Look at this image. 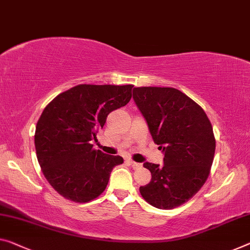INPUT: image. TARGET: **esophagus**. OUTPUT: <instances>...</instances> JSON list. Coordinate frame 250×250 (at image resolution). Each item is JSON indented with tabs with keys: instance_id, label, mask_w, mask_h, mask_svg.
Listing matches in <instances>:
<instances>
[{
	"instance_id": "obj_1",
	"label": "esophagus",
	"mask_w": 250,
	"mask_h": 250,
	"mask_svg": "<svg viewBox=\"0 0 250 250\" xmlns=\"http://www.w3.org/2000/svg\"><path fill=\"white\" fill-rule=\"evenodd\" d=\"M127 162H128L129 165H132V167L134 168V170H137V168H141L142 167V164L141 163L134 162V161H132V160H128Z\"/></svg>"
}]
</instances>
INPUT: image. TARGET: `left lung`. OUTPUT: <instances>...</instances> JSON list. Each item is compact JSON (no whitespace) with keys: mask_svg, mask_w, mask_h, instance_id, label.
<instances>
[{"mask_svg":"<svg viewBox=\"0 0 250 250\" xmlns=\"http://www.w3.org/2000/svg\"><path fill=\"white\" fill-rule=\"evenodd\" d=\"M133 99L147 123L163 165L145 162L152 179L140 187L142 197L159 209L189 201L208 179L216 140L211 123L197 103L171 87H137Z\"/></svg>","mask_w":250,"mask_h":250,"instance_id":"obj_1","label":"left lung"}]
</instances>
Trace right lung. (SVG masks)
Here are the masks:
<instances>
[{"instance_id": "1", "label": "right lung", "mask_w": 250, "mask_h": 250, "mask_svg": "<svg viewBox=\"0 0 250 250\" xmlns=\"http://www.w3.org/2000/svg\"><path fill=\"white\" fill-rule=\"evenodd\" d=\"M133 85H78L59 94L37 123L38 162L53 189L85 203L106 189L113 167L124 160L94 149L91 141L113 110L132 98Z\"/></svg>"}]
</instances>
